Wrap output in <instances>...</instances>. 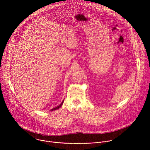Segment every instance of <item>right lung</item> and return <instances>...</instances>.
<instances>
[{
  "label": "right lung",
  "mask_w": 150,
  "mask_h": 150,
  "mask_svg": "<svg viewBox=\"0 0 150 150\" xmlns=\"http://www.w3.org/2000/svg\"><path fill=\"white\" fill-rule=\"evenodd\" d=\"M63 101H64V100L62 101V102L61 103V104H60V105H57V107H56V108H53V109H51L50 111H53V110H57V109H59V108H60V107L62 105V104H63Z\"/></svg>",
  "instance_id": "right-lung-1"
}]
</instances>
